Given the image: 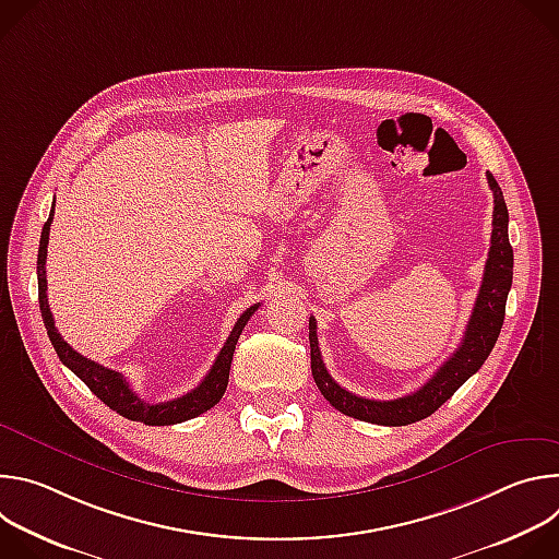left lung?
I'll return each instance as SVG.
<instances>
[{"instance_id": "1", "label": "left lung", "mask_w": 559, "mask_h": 559, "mask_svg": "<svg viewBox=\"0 0 559 559\" xmlns=\"http://www.w3.org/2000/svg\"><path fill=\"white\" fill-rule=\"evenodd\" d=\"M52 207H55V201H52ZM52 216H55V210H50V216L48 221L44 223V229H41V238H39V252H37V283H39V309H41V318H44V325H46V332H48V338L59 356V360L74 373L84 380V384L99 397V401L104 405H108L112 412H117L119 416L128 418V420H134V423H143V425H152V427H158V425H177V423H183L188 418H197L201 414H205L210 407H212V395L207 393V389L212 386L214 378H216V369L210 371V376H205V380L190 393L181 395V397H175V401H168V403H162V405H150V403H143L141 397L130 389L128 380L115 371V369H108L86 356H82L79 352H74L63 338L61 334L57 332L55 328V318H52V311H50V305H48V281H46V257H48V234H50V223H52ZM254 311H246L241 318H238V323L234 325L231 330V338H229V345L234 347L238 336H241L248 318L252 316ZM227 345V347H229ZM311 376H313V382L318 384V389H321V393L328 397L330 405L336 407L338 412H343L347 416V409H349V391L343 389L328 371L321 354H311Z\"/></svg>"}]
</instances>
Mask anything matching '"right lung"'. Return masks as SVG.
<instances>
[{
	"instance_id": "obj_1",
	"label": "right lung",
	"mask_w": 559,
	"mask_h": 559,
	"mask_svg": "<svg viewBox=\"0 0 559 559\" xmlns=\"http://www.w3.org/2000/svg\"><path fill=\"white\" fill-rule=\"evenodd\" d=\"M489 188L493 192V231H491V248H489V259L485 265V276L480 292H477L468 325L464 332V338L455 354L436 371V376L414 395L405 397V401H395V403H376V401H365V397H358L349 393V409L347 416L362 418L369 423L378 425H389V427H401L416 423L429 414H433L447 397L455 393L457 386H462L477 369L485 365L489 358L502 323H504V309H507V296L513 283V250L509 243V210L502 197V190L493 175H487ZM229 341L225 343V347ZM223 347V352H225ZM309 349L311 354H321V347H318V336H316V321L309 318ZM221 356L214 365L218 369Z\"/></svg>"
}]
</instances>
